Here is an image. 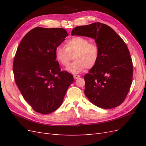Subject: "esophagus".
<instances>
[{
  "label": "esophagus",
  "instance_id": "1",
  "mask_svg": "<svg viewBox=\"0 0 146 146\" xmlns=\"http://www.w3.org/2000/svg\"><path fill=\"white\" fill-rule=\"evenodd\" d=\"M79 77H80V76H79V75H74V78L75 80H76V79L78 78Z\"/></svg>",
  "mask_w": 146,
  "mask_h": 146
}]
</instances>
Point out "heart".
<instances>
[{
    "mask_svg": "<svg viewBox=\"0 0 146 146\" xmlns=\"http://www.w3.org/2000/svg\"><path fill=\"white\" fill-rule=\"evenodd\" d=\"M65 47L58 46L55 49L56 60L64 66L70 64L66 70L72 74H78L85 68H91L96 64L99 56V49L96 44L90 43L88 39L82 36H74L65 42Z\"/></svg>",
    "mask_w": 146,
    "mask_h": 146,
    "instance_id": "heart-1",
    "label": "heart"
}]
</instances>
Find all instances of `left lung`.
I'll return each mask as SVG.
<instances>
[{"mask_svg": "<svg viewBox=\"0 0 146 146\" xmlns=\"http://www.w3.org/2000/svg\"><path fill=\"white\" fill-rule=\"evenodd\" d=\"M71 35L94 39L99 49L96 64L84 77L87 98L104 109L120 105L133 78V63L125 42L112 28L100 23L76 27Z\"/></svg>", "mask_w": 146, "mask_h": 146, "instance_id": "obj_1", "label": "left lung"}]
</instances>
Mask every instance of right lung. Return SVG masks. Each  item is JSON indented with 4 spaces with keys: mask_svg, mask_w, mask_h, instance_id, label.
Instances as JSON below:
<instances>
[{
    "mask_svg": "<svg viewBox=\"0 0 146 146\" xmlns=\"http://www.w3.org/2000/svg\"><path fill=\"white\" fill-rule=\"evenodd\" d=\"M68 36L61 28L36 27L22 39L13 61L15 80L24 99L34 111L46 114L62 104L73 76L61 71L55 48Z\"/></svg>",
    "mask_w": 146,
    "mask_h": 146,
    "instance_id": "1",
    "label": "right lung"
}]
</instances>
